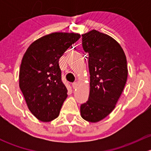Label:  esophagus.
<instances>
[{"mask_svg":"<svg viewBox=\"0 0 151 151\" xmlns=\"http://www.w3.org/2000/svg\"><path fill=\"white\" fill-rule=\"evenodd\" d=\"M77 83H72V88H74H74H77Z\"/></svg>","mask_w":151,"mask_h":151,"instance_id":"obj_1","label":"esophagus"}]
</instances>
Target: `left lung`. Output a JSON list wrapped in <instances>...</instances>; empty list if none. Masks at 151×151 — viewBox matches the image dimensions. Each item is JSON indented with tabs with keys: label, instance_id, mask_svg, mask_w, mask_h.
<instances>
[{
	"label": "left lung",
	"instance_id": "obj_1",
	"mask_svg": "<svg viewBox=\"0 0 151 151\" xmlns=\"http://www.w3.org/2000/svg\"><path fill=\"white\" fill-rule=\"evenodd\" d=\"M82 36L91 77L89 97L80 113L85 121L96 123L115 109L127 80V61L121 45L108 35L93 30Z\"/></svg>",
	"mask_w": 151,
	"mask_h": 151
}]
</instances>
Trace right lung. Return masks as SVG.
<instances>
[{
  "instance_id": "1",
  "label": "right lung",
  "mask_w": 151,
  "mask_h": 151,
  "mask_svg": "<svg viewBox=\"0 0 151 151\" xmlns=\"http://www.w3.org/2000/svg\"><path fill=\"white\" fill-rule=\"evenodd\" d=\"M80 38L74 33H52L29 46L19 69V88L29 110L39 121L55 119L67 98L59 58Z\"/></svg>"
}]
</instances>
